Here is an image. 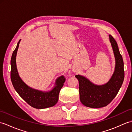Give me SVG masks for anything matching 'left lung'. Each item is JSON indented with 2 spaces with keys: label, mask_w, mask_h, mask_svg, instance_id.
I'll return each mask as SVG.
<instances>
[{
  "label": "left lung",
  "mask_w": 132,
  "mask_h": 132,
  "mask_svg": "<svg viewBox=\"0 0 132 132\" xmlns=\"http://www.w3.org/2000/svg\"><path fill=\"white\" fill-rule=\"evenodd\" d=\"M116 60L114 72L108 83L102 86L95 85L87 78L75 75L79 81V98L81 103L88 107L98 108L109 104L116 97L124 79V62L116 40L109 35Z\"/></svg>",
  "instance_id": "left-lung-1"
}]
</instances>
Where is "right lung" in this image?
<instances>
[{
    "label": "right lung",
    "mask_w": 132,
    "mask_h": 132,
    "mask_svg": "<svg viewBox=\"0 0 132 132\" xmlns=\"http://www.w3.org/2000/svg\"><path fill=\"white\" fill-rule=\"evenodd\" d=\"M20 41V40L14 50L11 60V79L14 88L20 97L33 108L43 109L54 106L58 102L59 94L66 78L64 76L58 78L56 82V86L52 91L47 92H43L29 87L19 77L16 68V57Z\"/></svg>",
    "instance_id": "right-lung-1"
}]
</instances>
